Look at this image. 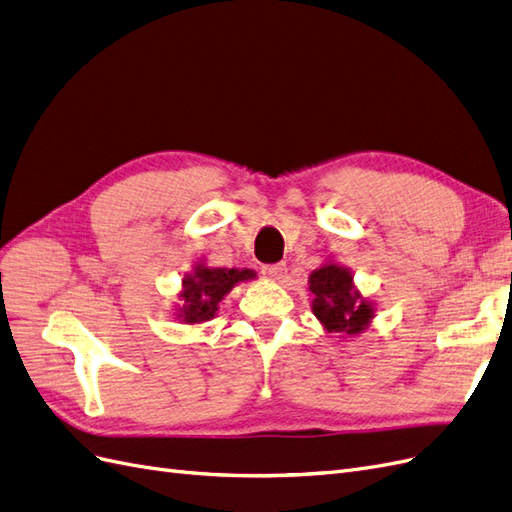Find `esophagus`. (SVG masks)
Returning a JSON list of instances; mask_svg holds the SVG:
<instances>
[{"label": "esophagus", "instance_id": "obj_1", "mask_svg": "<svg viewBox=\"0 0 512 512\" xmlns=\"http://www.w3.org/2000/svg\"><path fill=\"white\" fill-rule=\"evenodd\" d=\"M284 273H286V265H284V262H277V265L262 267V275H265L269 282H282Z\"/></svg>", "mask_w": 512, "mask_h": 512}]
</instances>
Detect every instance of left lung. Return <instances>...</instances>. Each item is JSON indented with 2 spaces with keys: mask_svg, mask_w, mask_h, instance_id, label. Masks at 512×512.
Instances as JSON below:
<instances>
[{
  "mask_svg": "<svg viewBox=\"0 0 512 512\" xmlns=\"http://www.w3.org/2000/svg\"><path fill=\"white\" fill-rule=\"evenodd\" d=\"M312 312L329 333L354 337L365 333L376 316V303L363 297L354 286V275L348 267L327 260L309 273Z\"/></svg>",
  "mask_w": 512,
  "mask_h": 512,
  "instance_id": "left-lung-1",
  "label": "left lung"
}]
</instances>
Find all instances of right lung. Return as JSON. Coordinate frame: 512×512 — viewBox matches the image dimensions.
Segmentation results:
<instances>
[{
	"label": "right lung",
	"mask_w": 512,
	"mask_h": 512,
	"mask_svg": "<svg viewBox=\"0 0 512 512\" xmlns=\"http://www.w3.org/2000/svg\"><path fill=\"white\" fill-rule=\"evenodd\" d=\"M256 277L252 269H224L207 267L205 260L194 265L190 273L183 275L179 303L173 316L183 324H203L215 318L222 299L241 282H250Z\"/></svg>",
	"instance_id": "obj_1"
}]
</instances>
